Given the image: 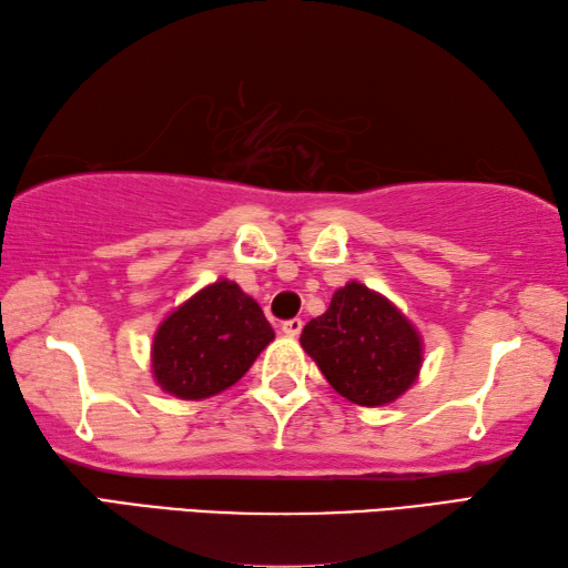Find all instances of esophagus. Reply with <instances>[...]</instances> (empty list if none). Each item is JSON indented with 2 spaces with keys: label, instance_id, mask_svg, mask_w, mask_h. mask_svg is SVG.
I'll use <instances>...</instances> for the list:
<instances>
[{
  "label": "esophagus",
  "instance_id": "34e87169",
  "mask_svg": "<svg viewBox=\"0 0 568 568\" xmlns=\"http://www.w3.org/2000/svg\"><path fill=\"white\" fill-rule=\"evenodd\" d=\"M283 335H287V337H297L300 332H303V320H287V322H283Z\"/></svg>",
  "mask_w": 568,
  "mask_h": 568
}]
</instances>
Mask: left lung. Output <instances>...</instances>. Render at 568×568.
<instances>
[{
    "label": "left lung",
    "instance_id": "obj_1",
    "mask_svg": "<svg viewBox=\"0 0 568 568\" xmlns=\"http://www.w3.org/2000/svg\"><path fill=\"white\" fill-rule=\"evenodd\" d=\"M303 349L329 386L359 406H386L408 392L424 364V339L392 300L352 281L310 320Z\"/></svg>",
    "mask_w": 568,
    "mask_h": 568
}]
</instances>
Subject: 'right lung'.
Returning <instances> with one entry per match:
<instances>
[{
  "instance_id": "1",
  "label": "right lung",
  "mask_w": 568,
  "mask_h": 568,
  "mask_svg": "<svg viewBox=\"0 0 568 568\" xmlns=\"http://www.w3.org/2000/svg\"><path fill=\"white\" fill-rule=\"evenodd\" d=\"M273 337L261 305L221 277L162 320L152 342L154 382L184 402L216 396L251 369Z\"/></svg>"
}]
</instances>
